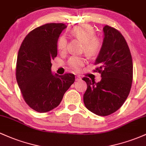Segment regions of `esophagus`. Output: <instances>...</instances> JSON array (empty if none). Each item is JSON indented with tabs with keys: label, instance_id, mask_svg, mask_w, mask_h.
<instances>
[{
	"label": "esophagus",
	"instance_id": "obj_1",
	"mask_svg": "<svg viewBox=\"0 0 146 146\" xmlns=\"http://www.w3.org/2000/svg\"><path fill=\"white\" fill-rule=\"evenodd\" d=\"M75 80L76 81H80V80H81V77L80 75H76L75 76Z\"/></svg>",
	"mask_w": 146,
	"mask_h": 146
}]
</instances>
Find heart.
Segmentation results:
<instances>
[{
    "mask_svg": "<svg viewBox=\"0 0 146 146\" xmlns=\"http://www.w3.org/2000/svg\"><path fill=\"white\" fill-rule=\"evenodd\" d=\"M70 33L73 36L80 38L84 42V50L88 55H94L101 46V41L95 36V30L89 25H77L71 29ZM68 40L65 35H61L57 42V46L61 52L66 50ZM86 60L82 57L73 56L68 60V65L75 71H79L84 65Z\"/></svg>",
    "mask_w": 146,
    "mask_h": 146,
    "instance_id": "obj_1",
    "label": "heart"
}]
</instances>
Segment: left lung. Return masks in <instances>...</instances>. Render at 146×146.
I'll return each instance as SVG.
<instances>
[{
    "mask_svg": "<svg viewBox=\"0 0 146 146\" xmlns=\"http://www.w3.org/2000/svg\"><path fill=\"white\" fill-rule=\"evenodd\" d=\"M103 43L95 64V71L101 73L96 83L88 78L84 103L88 110L100 116L116 112L128 98L132 86L133 64L130 49L124 37L118 30L106 25Z\"/></svg>",
    "mask_w": 146,
    "mask_h": 146,
    "instance_id": "8db88e82",
    "label": "left lung"
}]
</instances>
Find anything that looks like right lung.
<instances>
[{
	"mask_svg": "<svg viewBox=\"0 0 146 146\" xmlns=\"http://www.w3.org/2000/svg\"><path fill=\"white\" fill-rule=\"evenodd\" d=\"M66 26L48 23L27 35L18 51L16 80L25 102L32 109L46 113L56 108L74 83L75 75L53 74L51 60L58 54L57 42Z\"/></svg>",
	"mask_w": 146,
	"mask_h": 146,
	"instance_id": "right-lung-1",
	"label": "right lung"
}]
</instances>
